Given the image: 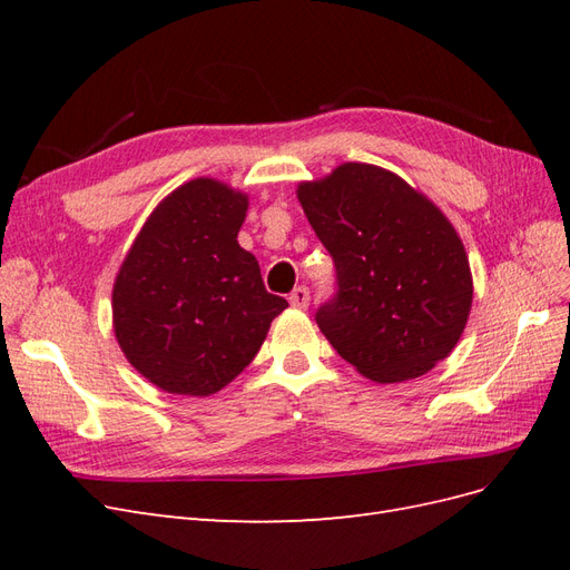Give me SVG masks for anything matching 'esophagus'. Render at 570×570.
Here are the masks:
<instances>
[{"instance_id": "1", "label": "esophagus", "mask_w": 570, "mask_h": 570, "mask_svg": "<svg viewBox=\"0 0 570 570\" xmlns=\"http://www.w3.org/2000/svg\"><path fill=\"white\" fill-rule=\"evenodd\" d=\"M289 304L295 306V308H306V306H308V287L299 285V287L292 289V295H289Z\"/></svg>"}]
</instances>
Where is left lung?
<instances>
[{"label": "left lung", "mask_w": 570, "mask_h": 570, "mask_svg": "<svg viewBox=\"0 0 570 570\" xmlns=\"http://www.w3.org/2000/svg\"><path fill=\"white\" fill-rule=\"evenodd\" d=\"M297 197L335 264V295L316 323L337 354L377 383L411 381L450 356L473 281L438 206L371 164H342Z\"/></svg>", "instance_id": "left-lung-1"}]
</instances>
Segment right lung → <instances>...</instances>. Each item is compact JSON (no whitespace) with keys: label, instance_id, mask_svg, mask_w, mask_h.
Instances as JSON below:
<instances>
[{"label":"right lung","instance_id":"right-lung-1","mask_svg":"<svg viewBox=\"0 0 570 570\" xmlns=\"http://www.w3.org/2000/svg\"><path fill=\"white\" fill-rule=\"evenodd\" d=\"M247 197L212 178L170 193L137 235L114 285L126 358L170 394L206 396L243 373L287 302L237 245Z\"/></svg>","mask_w":570,"mask_h":570}]
</instances>
